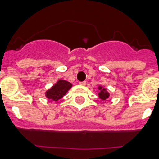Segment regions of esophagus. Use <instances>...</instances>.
<instances>
[{"label":"esophagus","mask_w":159,"mask_h":159,"mask_svg":"<svg viewBox=\"0 0 159 159\" xmlns=\"http://www.w3.org/2000/svg\"><path fill=\"white\" fill-rule=\"evenodd\" d=\"M86 84H87V82H79V85H81V86H86Z\"/></svg>","instance_id":"1"}]
</instances>
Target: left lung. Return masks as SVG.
Here are the masks:
<instances>
[{"mask_svg": "<svg viewBox=\"0 0 159 159\" xmlns=\"http://www.w3.org/2000/svg\"><path fill=\"white\" fill-rule=\"evenodd\" d=\"M98 89H99L100 91V92L98 93V96H99L100 99L103 100V101L108 99L109 97H110V93L107 92V90H106V88H104V87H102V86H99V87H98Z\"/></svg>", "mask_w": 159, "mask_h": 159, "instance_id": "1", "label": "left lung"}]
</instances>
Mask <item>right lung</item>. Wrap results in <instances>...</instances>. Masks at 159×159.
<instances>
[{
    "mask_svg": "<svg viewBox=\"0 0 159 159\" xmlns=\"http://www.w3.org/2000/svg\"><path fill=\"white\" fill-rule=\"evenodd\" d=\"M72 86V83H70L69 82L62 79L58 80L50 89H48L45 92L46 97L51 101L57 102L63 97L64 95H66Z\"/></svg>",
    "mask_w": 159,
    "mask_h": 159,
    "instance_id": "right-lung-1",
    "label": "right lung"
}]
</instances>
